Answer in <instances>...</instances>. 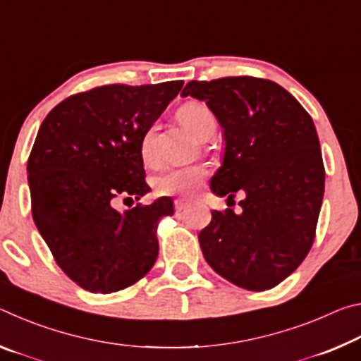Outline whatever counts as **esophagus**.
Instances as JSON below:
<instances>
[{"mask_svg": "<svg viewBox=\"0 0 361 361\" xmlns=\"http://www.w3.org/2000/svg\"><path fill=\"white\" fill-rule=\"evenodd\" d=\"M173 205H175V210H176V212H181V210L186 209L188 202H185V200H183V199H176L175 202H173Z\"/></svg>", "mask_w": 361, "mask_h": 361, "instance_id": "34e87169", "label": "esophagus"}]
</instances>
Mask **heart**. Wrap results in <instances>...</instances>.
<instances>
[{
	"mask_svg": "<svg viewBox=\"0 0 361 361\" xmlns=\"http://www.w3.org/2000/svg\"><path fill=\"white\" fill-rule=\"evenodd\" d=\"M178 119L192 135L204 142L209 140L215 132L216 122L213 118L209 106L200 102L186 103L180 108ZM154 140H156V127L146 129L140 140V154L145 164L152 166L156 161L154 154ZM209 170L200 166H188L170 169L167 172L157 176L156 188L161 194H178V195H192L202 186Z\"/></svg>",
	"mask_w": 361,
	"mask_h": 361,
	"instance_id": "heart-1",
	"label": "heart"
}]
</instances>
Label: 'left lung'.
I'll return each mask as SVG.
<instances>
[{"label":"left lung","mask_w":361,"mask_h":361,"mask_svg":"<svg viewBox=\"0 0 361 361\" xmlns=\"http://www.w3.org/2000/svg\"><path fill=\"white\" fill-rule=\"evenodd\" d=\"M204 100L224 130L223 166L212 191L234 199L199 232L204 258L240 288L264 291L295 272L315 239L325 167L314 121L295 97L253 76L189 81L181 92Z\"/></svg>","instance_id":"1"}]
</instances>
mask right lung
<instances>
[{"label":"right lung","mask_w":361,"mask_h":361,"mask_svg":"<svg viewBox=\"0 0 361 361\" xmlns=\"http://www.w3.org/2000/svg\"><path fill=\"white\" fill-rule=\"evenodd\" d=\"M181 87L100 85L42 121L27 164L33 219L59 267L84 290H124L156 262L157 223L173 204L162 197L119 213L113 200L149 191L140 140Z\"/></svg>","instance_id":"1"}]
</instances>
